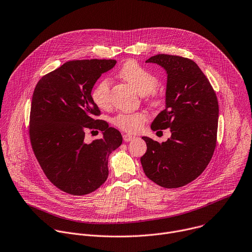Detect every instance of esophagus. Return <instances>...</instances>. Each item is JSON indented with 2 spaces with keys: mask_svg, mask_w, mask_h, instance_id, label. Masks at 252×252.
Here are the masks:
<instances>
[{
  "mask_svg": "<svg viewBox=\"0 0 252 252\" xmlns=\"http://www.w3.org/2000/svg\"><path fill=\"white\" fill-rule=\"evenodd\" d=\"M135 139V136H132V135H130V134H124L123 135V140L125 141V142H130V141H132V140H134Z\"/></svg>",
  "mask_w": 252,
  "mask_h": 252,
  "instance_id": "obj_1",
  "label": "esophagus"
}]
</instances>
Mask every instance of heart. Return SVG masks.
Here are the masks:
<instances>
[{"label": "heart", "mask_w": 252, "mask_h": 252, "mask_svg": "<svg viewBox=\"0 0 252 252\" xmlns=\"http://www.w3.org/2000/svg\"><path fill=\"white\" fill-rule=\"evenodd\" d=\"M118 76L129 83L141 95H148L151 103L157 106L161 104V98L155 91L158 84L157 76L143 67L135 61L125 63L118 71ZM111 83L108 78L99 80L91 91L94 104L100 109H108L111 103ZM148 116L145 112H123L112 119V123L121 130L130 133L138 132L146 122Z\"/></svg>", "instance_id": "b5f03b06"}]
</instances>
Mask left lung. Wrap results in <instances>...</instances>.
<instances>
[{"instance_id": "obj_1", "label": "left lung", "mask_w": 252, "mask_h": 252, "mask_svg": "<svg viewBox=\"0 0 252 252\" xmlns=\"http://www.w3.org/2000/svg\"><path fill=\"white\" fill-rule=\"evenodd\" d=\"M168 74L166 108L152 130L170 128L172 136L160 144L143 137L147 151L141 157L145 175L157 185L176 189L195 180L209 165L217 145L219 102L209 79L197 64L171 55L151 57Z\"/></svg>"}]
</instances>
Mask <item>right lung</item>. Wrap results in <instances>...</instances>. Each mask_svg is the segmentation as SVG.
<instances>
[{"label":"right lung","instance_id":"obj_1","mask_svg":"<svg viewBox=\"0 0 252 252\" xmlns=\"http://www.w3.org/2000/svg\"><path fill=\"white\" fill-rule=\"evenodd\" d=\"M115 60L67 62L37 82L31 105L30 139L46 178L63 191L88 194L108 178V157L122 144L121 133L95 119L99 108L91 90ZM102 130V138L86 143L85 131Z\"/></svg>","mask_w":252,"mask_h":252}]
</instances>
